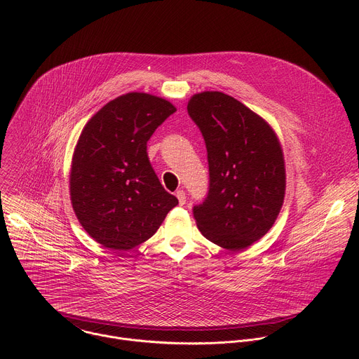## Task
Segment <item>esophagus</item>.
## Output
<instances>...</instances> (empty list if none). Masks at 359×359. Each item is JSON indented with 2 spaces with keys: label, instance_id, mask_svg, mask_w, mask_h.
Masks as SVG:
<instances>
[{
  "label": "esophagus",
  "instance_id": "34e87169",
  "mask_svg": "<svg viewBox=\"0 0 359 359\" xmlns=\"http://www.w3.org/2000/svg\"><path fill=\"white\" fill-rule=\"evenodd\" d=\"M176 197H177L179 203H180V206H183V204L186 203V193H184V190H177L176 191Z\"/></svg>",
  "mask_w": 359,
  "mask_h": 359
}]
</instances>
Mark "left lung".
Masks as SVG:
<instances>
[{"instance_id": "1", "label": "left lung", "mask_w": 359, "mask_h": 359, "mask_svg": "<svg viewBox=\"0 0 359 359\" xmlns=\"http://www.w3.org/2000/svg\"><path fill=\"white\" fill-rule=\"evenodd\" d=\"M187 112L208 149L209 193L193 216L212 243L238 251L274 224L285 194V166L273 128L240 100L217 90L196 93Z\"/></svg>"}]
</instances>
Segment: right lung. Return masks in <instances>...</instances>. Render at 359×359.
<instances>
[{
    "instance_id": "obj_1",
    "label": "right lung",
    "mask_w": 359,
    "mask_h": 359,
    "mask_svg": "<svg viewBox=\"0 0 359 359\" xmlns=\"http://www.w3.org/2000/svg\"><path fill=\"white\" fill-rule=\"evenodd\" d=\"M173 112L163 97L129 92L85 125L72 156L71 203L83 230L104 247L128 251L142 244L179 204L146 151L153 132Z\"/></svg>"
}]
</instances>
